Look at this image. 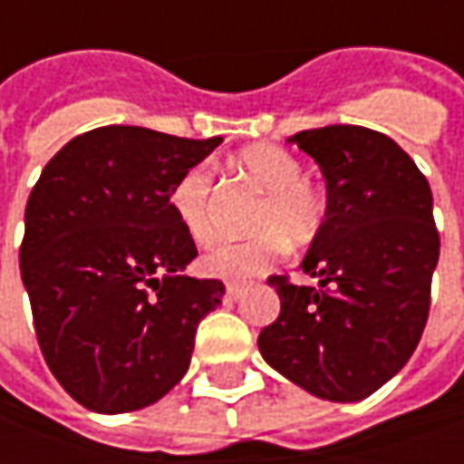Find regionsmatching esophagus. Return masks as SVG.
<instances>
[{"label":"esophagus","mask_w":464,"mask_h":464,"mask_svg":"<svg viewBox=\"0 0 464 464\" xmlns=\"http://www.w3.org/2000/svg\"><path fill=\"white\" fill-rule=\"evenodd\" d=\"M242 295H245V289L240 284H227V299L229 302H237V299H242Z\"/></svg>","instance_id":"1"}]
</instances>
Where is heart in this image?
Here are the masks:
<instances>
[{
	"label": "heart",
	"instance_id": "1",
	"mask_svg": "<svg viewBox=\"0 0 464 464\" xmlns=\"http://www.w3.org/2000/svg\"><path fill=\"white\" fill-rule=\"evenodd\" d=\"M235 168L266 196L250 222V229L258 235L250 240L224 242L201 260L206 274L217 278H250L268 271L286 253V245H310L328 219L325 196L304 180V168L292 152L274 144L247 147L235 157ZM211 186L214 172L201 162L188 168L169 188L175 219L198 245L214 240Z\"/></svg>",
	"mask_w": 464,
	"mask_h": 464
}]
</instances>
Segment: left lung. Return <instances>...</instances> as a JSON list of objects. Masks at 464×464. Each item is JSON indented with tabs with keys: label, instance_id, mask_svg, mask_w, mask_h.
Wrapping results in <instances>:
<instances>
[{
	"label": "left lung",
	"instance_id": "left-lung-1",
	"mask_svg": "<svg viewBox=\"0 0 464 464\" xmlns=\"http://www.w3.org/2000/svg\"><path fill=\"white\" fill-rule=\"evenodd\" d=\"M325 175L328 219L302 271L271 276L281 312L258 348L314 398L356 402L390 382L419 346L431 304L439 232L429 180L390 136L325 126L289 136Z\"/></svg>",
	"mask_w": 464,
	"mask_h": 464
}]
</instances>
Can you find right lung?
Listing matches in <instances>:
<instances>
[{"mask_svg":"<svg viewBox=\"0 0 464 464\" xmlns=\"http://www.w3.org/2000/svg\"><path fill=\"white\" fill-rule=\"evenodd\" d=\"M222 144L141 126L74 136L25 206L20 274L35 335L63 390L95 413H129L186 377L196 328L224 284L186 276L196 245L169 188Z\"/></svg>","mask_w":464,"mask_h":464,"instance_id":"obj_1","label":"right lung"}]
</instances>
